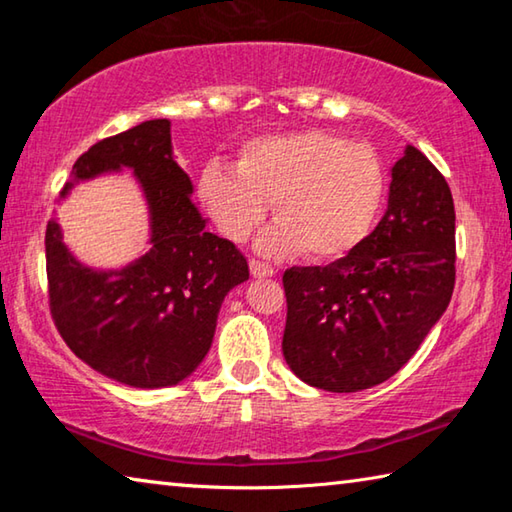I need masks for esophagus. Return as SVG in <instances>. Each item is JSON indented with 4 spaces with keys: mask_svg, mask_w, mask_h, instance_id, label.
Returning a JSON list of instances; mask_svg holds the SVG:
<instances>
[{
    "mask_svg": "<svg viewBox=\"0 0 512 512\" xmlns=\"http://www.w3.org/2000/svg\"><path fill=\"white\" fill-rule=\"evenodd\" d=\"M250 273H253V277H271L275 275V268L264 262H257V259H250Z\"/></svg>",
    "mask_w": 512,
    "mask_h": 512,
    "instance_id": "obj_1",
    "label": "esophagus"
}]
</instances>
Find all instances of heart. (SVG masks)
<instances>
[{"mask_svg":"<svg viewBox=\"0 0 512 512\" xmlns=\"http://www.w3.org/2000/svg\"><path fill=\"white\" fill-rule=\"evenodd\" d=\"M386 176L368 144L327 131L250 140L237 167L212 162L198 180L207 212L225 237L246 241L275 201L277 221L257 241L264 255L305 250L318 262L348 255L377 219Z\"/></svg>","mask_w":512,"mask_h":512,"instance_id":"1","label":"heart"}]
</instances>
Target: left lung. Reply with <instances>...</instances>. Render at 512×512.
I'll return each mask as SVG.
<instances>
[{
    "instance_id": "1",
    "label": "left lung",
    "mask_w": 512,
    "mask_h": 512,
    "mask_svg": "<svg viewBox=\"0 0 512 512\" xmlns=\"http://www.w3.org/2000/svg\"><path fill=\"white\" fill-rule=\"evenodd\" d=\"M454 198L415 146L391 169L377 228L327 266H291L282 352L309 386L357 393L393 377L452 300Z\"/></svg>"
}]
</instances>
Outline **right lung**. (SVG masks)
<instances>
[{
	"label": "right lung",
	"mask_w": 512,
	"mask_h": 512,
	"mask_svg": "<svg viewBox=\"0 0 512 512\" xmlns=\"http://www.w3.org/2000/svg\"><path fill=\"white\" fill-rule=\"evenodd\" d=\"M131 169L149 205V250L124 268L81 264L47 223L49 307L63 341L101 375L133 388L176 386L210 352L230 289L248 280L237 246L205 230L194 185L173 160L171 121L151 119L90 146L63 187Z\"/></svg>",
	"instance_id": "right-lung-1"
}]
</instances>
